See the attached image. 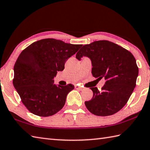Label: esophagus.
I'll return each mask as SVG.
<instances>
[{
    "instance_id": "esophagus-1",
    "label": "esophagus",
    "mask_w": 150,
    "mask_h": 150,
    "mask_svg": "<svg viewBox=\"0 0 150 150\" xmlns=\"http://www.w3.org/2000/svg\"><path fill=\"white\" fill-rule=\"evenodd\" d=\"M75 88L76 89H78V90H81V91L84 90L83 88H82L81 86H78V85H75Z\"/></svg>"
}]
</instances>
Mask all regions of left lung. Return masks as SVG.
Instances as JSON below:
<instances>
[{"label":"left lung","instance_id":"1","mask_svg":"<svg viewBox=\"0 0 150 150\" xmlns=\"http://www.w3.org/2000/svg\"><path fill=\"white\" fill-rule=\"evenodd\" d=\"M87 57L91 61V73L97 80L106 82L99 91L91 88L93 96L85 102L87 109L97 116L111 115L125 106L136 86L139 68L135 57L126 49L108 40L86 44L77 52L81 60Z\"/></svg>","mask_w":150,"mask_h":150}]
</instances>
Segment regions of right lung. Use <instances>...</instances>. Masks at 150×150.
Returning a JSON list of instances; mask_svg holds the SVG:
<instances>
[{"mask_svg": "<svg viewBox=\"0 0 150 150\" xmlns=\"http://www.w3.org/2000/svg\"><path fill=\"white\" fill-rule=\"evenodd\" d=\"M82 46L45 39L32 43L21 52L14 66L13 83L31 113L49 117L64 107L67 95L74 86H57L53 79L57 71L64 69L66 60Z\"/></svg>", "mask_w": 150, "mask_h": 150, "instance_id": "add662e5", "label": "right lung"}]
</instances>
